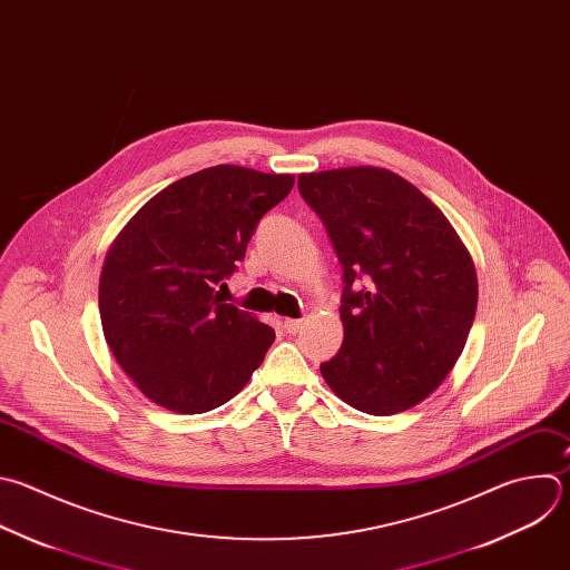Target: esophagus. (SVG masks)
I'll use <instances>...</instances> for the list:
<instances>
[{
  "label": "esophagus",
  "instance_id": "1",
  "mask_svg": "<svg viewBox=\"0 0 570 570\" xmlns=\"http://www.w3.org/2000/svg\"><path fill=\"white\" fill-rule=\"evenodd\" d=\"M282 326L286 333H297L302 328V320H284Z\"/></svg>",
  "mask_w": 570,
  "mask_h": 570
}]
</instances>
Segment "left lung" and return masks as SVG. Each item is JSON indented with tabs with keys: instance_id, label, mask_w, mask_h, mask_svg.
I'll return each instance as SVG.
<instances>
[{
	"instance_id": "8db88e82",
	"label": "left lung",
	"mask_w": 570,
	"mask_h": 570,
	"mask_svg": "<svg viewBox=\"0 0 570 570\" xmlns=\"http://www.w3.org/2000/svg\"><path fill=\"white\" fill-rule=\"evenodd\" d=\"M302 199L342 264L340 351L320 364L357 412L390 416L428 399L459 360L476 313V271L445 215L383 167L302 174Z\"/></svg>"
}]
</instances>
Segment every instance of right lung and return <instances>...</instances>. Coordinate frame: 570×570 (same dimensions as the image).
<instances>
[{
  "label": "right lung",
  "mask_w": 570,
  "mask_h": 570,
  "mask_svg": "<svg viewBox=\"0 0 570 570\" xmlns=\"http://www.w3.org/2000/svg\"><path fill=\"white\" fill-rule=\"evenodd\" d=\"M293 183L291 174L239 165L195 171L160 189L111 244L98 291L102 333L151 403L210 412L262 364L275 331L217 288Z\"/></svg>",
  "instance_id": "1"
}]
</instances>
